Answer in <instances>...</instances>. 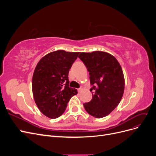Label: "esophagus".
Masks as SVG:
<instances>
[{
  "label": "esophagus",
  "instance_id": "obj_1",
  "mask_svg": "<svg viewBox=\"0 0 156 156\" xmlns=\"http://www.w3.org/2000/svg\"><path fill=\"white\" fill-rule=\"evenodd\" d=\"M82 90H83V88H78V89H77V90H78V92H81V91Z\"/></svg>",
  "mask_w": 156,
  "mask_h": 156
}]
</instances>
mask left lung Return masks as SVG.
<instances>
[{"instance_id":"1","label":"left lung","mask_w":156,"mask_h":156,"mask_svg":"<svg viewBox=\"0 0 156 156\" xmlns=\"http://www.w3.org/2000/svg\"><path fill=\"white\" fill-rule=\"evenodd\" d=\"M79 58L89 72L92 99L84 103L86 111L101 119L109 115L119 104L124 91V77L115 56L103 51L81 53Z\"/></svg>"}]
</instances>
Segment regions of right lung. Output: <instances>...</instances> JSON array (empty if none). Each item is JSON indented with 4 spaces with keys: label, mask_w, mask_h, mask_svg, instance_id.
<instances>
[{
    "label": "right lung",
    "mask_w": 156,
    "mask_h": 156,
    "mask_svg": "<svg viewBox=\"0 0 156 156\" xmlns=\"http://www.w3.org/2000/svg\"><path fill=\"white\" fill-rule=\"evenodd\" d=\"M79 52L58 50L46 55L37 63L32 77V92L36 104L51 119L62 115L77 90L69 87L68 73Z\"/></svg>",
    "instance_id": "add662e5"
}]
</instances>
